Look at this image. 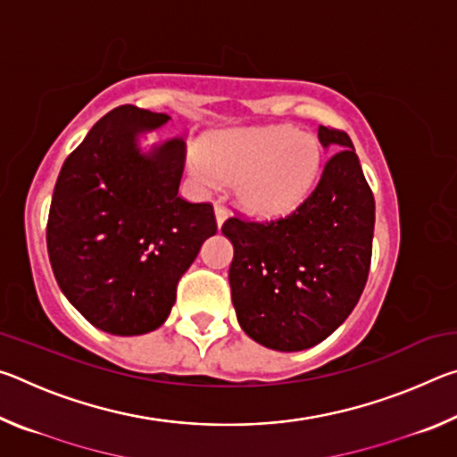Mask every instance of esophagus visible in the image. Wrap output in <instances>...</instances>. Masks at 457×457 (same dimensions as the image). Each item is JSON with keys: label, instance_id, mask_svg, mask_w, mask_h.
<instances>
[{"label": "esophagus", "instance_id": "obj_1", "mask_svg": "<svg viewBox=\"0 0 457 457\" xmlns=\"http://www.w3.org/2000/svg\"><path fill=\"white\" fill-rule=\"evenodd\" d=\"M215 220H218V226L221 228L223 221L228 220V210L221 204H215Z\"/></svg>", "mask_w": 457, "mask_h": 457}]
</instances>
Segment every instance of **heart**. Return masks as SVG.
<instances>
[{
	"mask_svg": "<svg viewBox=\"0 0 457 457\" xmlns=\"http://www.w3.org/2000/svg\"><path fill=\"white\" fill-rule=\"evenodd\" d=\"M319 167V146L292 127L242 129L212 137L193 171L204 181L236 183L245 210L280 213L304 195Z\"/></svg>",
	"mask_w": 457,
	"mask_h": 457,
	"instance_id": "b5f03b06",
	"label": "heart"
}]
</instances>
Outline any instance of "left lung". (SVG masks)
<instances>
[{
    "instance_id": "left-lung-1",
    "label": "left lung",
    "mask_w": 457,
    "mask_h": 457,
    "mask_svg": "<svg viewBox=\"0 0 457 457\" xmlns=\"http://www.w3.org/2000/svg\"><path fill=\"white\" fill-rule=\"evenodd\" d=\"M335 151L319 183L292 213L253 221L229 218L234 244L231 303L239 327L268 349L319 345L357 306L373 253L375 197L345 130L319 127Z\"/></svg>"
}]
</instances>
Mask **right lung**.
<instances>
[{
	"instance_id": "obj_1",
	"label": "right lung",
	"mask_w": 457,
	"mask_h": 457,
	"mask_svg": "<svg viewBox=\"0 0 457 457\" xmlns=\"http://www.w3.org/2000/svg\"><path fill=\"white\" fill-rule=\"evenodd\" d=\"M171 119L133 104L104 114L68 154L46 242L56 282L96 328L145 335L167 320L177 282L218 231L212 204L179 197L185 141L138 146Z\"/></svg>"
}]
</instances>
